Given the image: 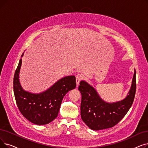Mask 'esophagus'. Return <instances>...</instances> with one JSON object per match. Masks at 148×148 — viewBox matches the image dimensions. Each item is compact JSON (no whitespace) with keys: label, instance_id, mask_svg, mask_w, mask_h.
Wrapping results in <instances>:
<instances>
[{"label":"esophagus","instance_id":"1","mask_svg":"<svg viewBox=\"0 0 148 148\" xmlns=\"http://www.w3.org/2000/svg\"><path fill=\"white\" fill-rule=\"evenodd\" d=\"M75 78H76V84H77V86H78V85H79L80 82L83 79V75L81 74H77V75H76V77H75Z\"/></svg>","mask_w":148,"mask_h":148}]
</instances>
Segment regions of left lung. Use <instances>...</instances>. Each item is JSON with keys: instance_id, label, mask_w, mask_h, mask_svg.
Listing matches in <instances>:
<instances>
[{"instance_id": "obj_1", "label": "left lung", "mask_w": 148, "mask_h": 148, "mask_svg": "<svg viewBox=\"0 0 148 148\" xmlns=\"http://www.w3.org/2000/svg\"><path fill=\"white\" fill-rule=\"evenodd\" d=\"M79 90L82 95L80 114L82 120L92 130H101L117 125L131 107L136 91V71L132 85L125 99L114 103L102 100L96 90L87 82H80Z\"/></svg>"}]
</instances>
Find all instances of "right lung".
<instances>
[{"label":"right lung","mask_w":148,"mask_h":148,"mask_svg":"<svg viewBox=\"0 0 148 148\" xmlns=\"http://www.w3.org/2000/svg\"><path fill=\"white\" fill-rule=\"evenodd\" d=\"M23 56V53L22 56ZM22 59L16 70L13 89L16 104L23 116L31 123L38 125L48 124L58 115L62 100L65 94L76 87L75 77H65L39 94L25 91L19 82Z\"/></svg>","instance_id":"1"}]
</instances>
